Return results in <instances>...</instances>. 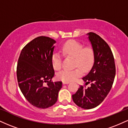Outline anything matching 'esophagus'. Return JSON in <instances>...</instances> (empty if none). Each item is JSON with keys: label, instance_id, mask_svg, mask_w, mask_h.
I'll list each match as a JSON object with an SVG mask.
<instances>
[{"label": "esophagus", "instance_id": "1", "mask_svg": "<svg viewBox=\"0 0 128 128\" xmlns=\"http://www.w3.org/2000/svg\"><path fill=\"white\" fill-rule=\"evenodd\" d=\"M70 82H67V81H62V84L65 85V84H68Z\"/></svg>", "mask_w": 128, "mask_h": 128}]
</instances>
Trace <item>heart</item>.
<instances>
[{
  "instance_id": "1",
  "label": "heart",
  "mask_w": 128,
  "mask_h": 128,
  "mask_svg": "<svg viewBox=\"0 0 128 128\" xmlns=\"http://www.w3.org/2000/svg\"><path fill=\"white\" fill-rule=\"evenodd\" d=\"M84 46L80 42L74 40L67 42L62 45L61 52L64 55L74 58V66H78L83 71L87 72L92 68L94 61V52L90 47ZM62 56L60 54L55 52L52 56L51 62L55 70H59L61 67ZM80 68L73 70H64L60 71L57 74L58 78L63 81H74L82 74V71Z\"/></svg>"
}]
</instances>
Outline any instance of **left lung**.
Segmentation results:
<instances>
[{
  "label": "left lung",
  "mask_w": 128,
  "mask_h": 128,
  "mask_svg": "<svg viewBox=\"0 0 128 128\" xmlns=\"http://www.w3.org/2000/svg\"><path fill=\"white\" fill-rule=\"evenodd\" d=\"M86 35L94 52V61L82 79L86 85L90 83L91 86L88 88L79 86L72 99L76 105L89 110L100 105L109 93L115 78L116 66L108 44L96 34L89 32Z\"/></svg>",
  "instance_id": "left-lung-1"
}]
</instances>
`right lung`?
<instances>
[{
    "mask_svg": "<svg viewBox=\"0 0 128 128\" xmlns=\"http://www.w3.org/2000/svg\"><path fill=\"white\" fill-rule=\"evenodd\" d=\"M56 41L41 36L22 50L17 66L19 88L33 106L45 109L56 102L62 87L61 81L52 82L54 70L51 62ZM48 82L46 86L44 83Z\"/></svg>",
    "mask_w": 128,
    "mask_h": 128,
    "instance_id": "obj_1",
    "label": "right lung"
}]
</instances>
